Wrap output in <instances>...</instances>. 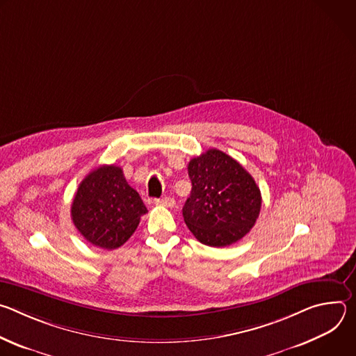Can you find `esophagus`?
Instances as JSON below:
<instances>
[{
  "mask_svg": "<svg viewBox=\"0 0 356 356\" xmlns=\"http://www.w3.org/2000/svg\"><path fill=\"white\" fill-rule=\"evenodd\" d=\"M155 204L156 206H162V207H173L175 206V200L170 197H165V198H155Z\"/></svg>",
  "mask_w": 356,
  "mask_h": 356,
  "instance_id": "1",
  "label": "esophagus"
}]
</instances>
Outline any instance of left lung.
Instances as JSON below:
<instances>
[{
    "label": "left lung",
    "instance_id": "obj_1",
    "mask_svg": "<svg viewBox=\"0 0 356 356\" xmlns=\"http://www.w3.org/2000/svg\"><path fill=\"white\" fill-rule=\"evenodd\" d=\"M187 169L193 187L183 217L191 234L214 248L242 239L255 225L262 206L253 177L218 149L193 158Z\"/></svg>",
    "mask_w": 356,
    "mask_h": 356
}]
</instances>
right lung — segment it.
<instances>
[{
    "label": "right lung",
    "mask_w": 356,
    "mask_h": 356,
    "mask_svg": "<svg viewBox=\"0 0 356 356\" xmlns=\"http://www.w3.org/2000/svg\"><path fill=\"white\" fill-rule=\"evenodd\" d=\"M147 210L121 168L103 165L79 184L72 202V220L86 241L103 249L124 245Z\"/></svg>",
    "instance_id": "obj_1"
}]
</instances>
